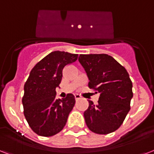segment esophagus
Here are the masks:
<instances>
[{
	"label": "esophagus",
	"mask_w": 154,
	"mask_h": 154,
	"mask_svg": "<svg viewBox=\"0 0 154 154\" xmlns=\"http://www.w3.org/2000/svg\"><path fill=\"white\" fill-rule=\"evenodd\" d=\"M75 100H80L81 99V96H79V95H78V94H75Z\"/></svg>",
	"instance_id": "1"
}]
</instances>
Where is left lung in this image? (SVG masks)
Here are the masks:
<instances>
[{"label":"left lung","mask_w":154,"mask_h":154,"mask_svg":"<svg viewBox=\"0 0 154 154\" xmlns=\"http://www.w3.org/2000/svg\"><path fill=\"white\" fill-rule=\"evenodd\" d=\"M79 61L89 79L88 87L100 93L98 103L89 100L83 116L88 128L108 134L120 128L130 110L133 83L126 69L106 54H80Z\"/></svg>","instance_id":"8db88e82"}]
</instances>
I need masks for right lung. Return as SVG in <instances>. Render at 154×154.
Wrapping results in <instances>:
<instances>
[{
  "label": "right lung",
  "instance_id": "right-lung-1",
  "mask_svg": "<svg viewBox=\"0 0 154 154\" xmlns=\"http://www.w3.org/2000/svg\"><path fill=\"white\" fill-rule=\"evenodd\" d=\"M78 54L53 51L32 69L24 86L22 104L29 125L38 135L51 137L59 133L75 103V96L56 98V88L63 78V70L75 62Z\"/></svg>",
  "mask_w": 154,
  "mask_h": 154
}]
</instances>
